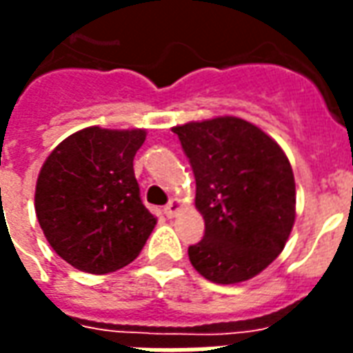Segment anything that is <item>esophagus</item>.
I'll return each mask as SVG.
<instances>
[{
  "label": "esophagus",
  "mask_w": 353,
  "mask_h": 353,
  "mask_svg": "<svg viewBox=\"0 0 353 353\" xmlns=\"http://www.w3.org/2000/svg\"><path fill=\"white\" fill-rule=\"evenodd\" d=\"M181 208H183V205H181V202L174 198V200H170V202L166 203V208H164V215L168 216V219H174V216H176L179 211H181Z\"/></svg>",
  "instance_id": "1"
}]
</instances>
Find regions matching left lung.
I'll return each instance as SVG.
<instances>
[{
    "label": "left lung",
    "mask_w": 353,
    "mask_h": 353,
    "mask_svg": "<svg viewBox=\"0 0 353 353\" xmlns=\"http://www.w3.org/2000/svg\"><path fill=\"white\" fill-rule=\"evenodd\" d=\"M196 179L205 232L189 247L194 270L216 284L249 281L283 252L296 221L288 157L256 125L224 116L174 127Z\"/></svg>",
    "instance_id": "8db88e82"
}]
</instances>
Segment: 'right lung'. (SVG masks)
Listing matches in <instances>:
<instances>
[{
    "label": "right lung",
    "mask_w": 353,
    "mask_h": 353,
    "mask_svg": "<svg viewBox=\"0 0 353 353\" xmlns=\"http://www.w3.org/2000/svg\"><path fill=\"white\" fill-rule=\"evenodd\" d=\"M143 140L142 129L88 127L44 161L35 189L39 224L72 268L93 275L121 270L155 228L132 168Z\"/></svg>",
    "instance_id": "add662e5"
}]
</instances>
